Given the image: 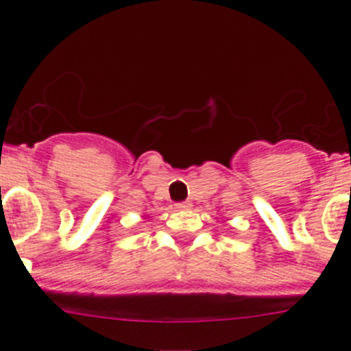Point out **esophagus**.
Segmentation results:
<instances>
[{"instance_id":"esophagus-1","label":"esophagus","mask_w":351,"mask_h":351,"mask_svg":"<svg viewBox=\"0 0 351 351\" xmlns=\"http://www.w3.org/2000/svg\"><path fill=\"white\" fill-rule=\"evenodd\" d=\"M176 209H178V210L191 209V202H178V204H176Z\"/></svg>"}]
</instances>
